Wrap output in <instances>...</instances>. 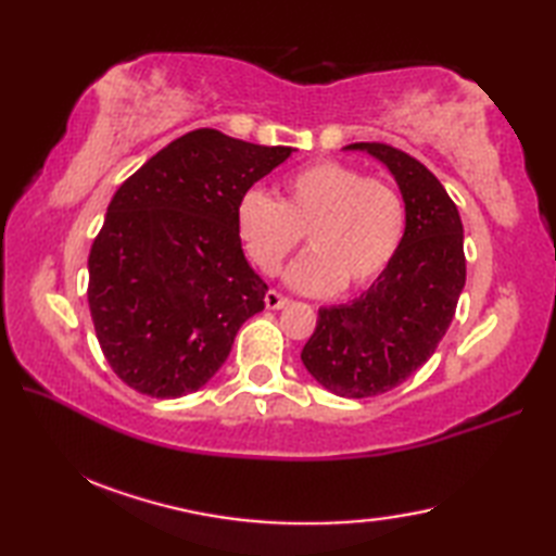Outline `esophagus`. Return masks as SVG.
Listing matches in <instances>:
<instances>
[{"instance_id": "1", "label": "esophagus", "mask_w": 556, "mask_h": 556, "mask_svg": "<svg viewBox=\"0 0 556 556\" xmlns=\"http://www.w3.org/2000/svg\"><path fill=\"white\" fill-rule=\"evenodd\" d=\"M265 305L269 311H281V308H287V305H289V299L281 296V293H277V291H267L265 293Z\"/></svg>"}]
</instances>
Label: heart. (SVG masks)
<instances>
[{
  "label": "heart",
  "instance_id": "obj_1",
  "mask_svg": "<svg viewBox=\"0 0 556 556\" xmlns=\"http://www.w3.org/2000/svg\"><path fill=\"white\" fill-rule=\"evenodd\" d=\"M236 233L263 275H277L305 233L311 253L287 269V285L303 293L361 289L394 257L404 205L387 181L320 160L287 176L279 200L245 191L236 205Z\"/></svg>",
  "mask_w": 556,
  "mask_h": 556
}]
</instances>
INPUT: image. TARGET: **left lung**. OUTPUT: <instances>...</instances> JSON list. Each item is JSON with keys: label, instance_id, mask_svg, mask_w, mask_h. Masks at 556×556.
<instances>
[{"label": "left lung", "instance_id": "obj_1", "mask_svg": "<svg viewBox=\"0 0 556 556\" xmlns=\"http://www.w3.org/2000/svg\"><path fill=\"white\" fill-rule=\"evenodd\" d=\"M394 176L406 227L394 257L368 291L317 311L301 361L327 392L368 399L394 389L425 365L466 285L464 224L437 176L416 157L384 143H351Z\"/></svg>", "mask_w": 556, "mask_h": 556}]
</instances>
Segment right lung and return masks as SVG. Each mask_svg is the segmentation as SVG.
I'll list each match as a JSON object with an SVG mask.
<instances>
[{
  "label": "right lung",
  "mask_w": 556,
  "mask_h": 556,
  "mask_svg": "<svg viewBox=\"0 0 556 556\" xmlns=\"http://www.w3.org/2000/svg\"><path fill=\"white\" fill-rule=\"evenodd\" d=\"M291 152L198 128L114 193L90 248L88 305L104 358L136 392H198L265 308L267 285L243 255L236 205Z\"/></svg>",
  "instance_id": "obj_1"
}]
</instances>
